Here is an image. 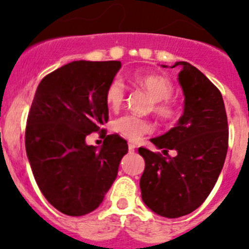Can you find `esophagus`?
Segmentation results:
<instances>
[{"mask_svg": "<svg viewBox=\"0 0 249 249\" xmlns=\"http://www.w3.org/2000/svg\"><path fill=\"white\" fill-rule=\"evenodd\" d=\"M135 149H136L135 143H132V142H129V143H128V151L129 152H135Z\"/></svg>", "mask_w": 249, "mask_h": 249, "instance_id": "esophagus-1", "label": "esophagus"}]
</instances>
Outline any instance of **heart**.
Here are the masks:
<instances>
[{
  "label": "heart",
  "instance_id": "heart-1",
  "mask_svg": "<svg viewBox=\"0 0 249 249\" xmlns=\"http://www.w3.org/2000/svg\"><path fill=\"white\" fill-rule=\"evenodd\" d=\"M135 83L141 89L148 92V94L155 101L153 109L160 114V117L171 118L175 116V105L169 97L173 92L172 83L166 77L156 73L136 74ZM106 103L112 109H118L124 101V86L122 81L114 78L109 82L106 89ZM113 129L123 137L131 141H136L146 133L152 131L151 123L143 118L127 114L118 118L113 122Z\"/></svg>",
  "mask_w": 249,
  "mask_h": 249
}]
</instances>
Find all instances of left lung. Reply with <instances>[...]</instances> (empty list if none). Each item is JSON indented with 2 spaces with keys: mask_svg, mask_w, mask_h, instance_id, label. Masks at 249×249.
I'll return each instance as SVG.
<instances>
[{
  "mask_svg": "<svg viewBox=\"0 0 249 249\" xmlns=\"http://www.w3.org/2000/svg\"><path fill=\"white\" fill-rule=\"evenodd\" d=\"M178 82L184 107L177 124L151 138L162 149L141 147L144 171L140 187L142 201L156 214L178 218L197 210L213 190L228 149V123L221 92L198 68L179 61ZM166 67V66H163ZM173 149L175 158L166 152Z\"/></svg>",
  "mask_w": 249,
  "mask_h": 249,
  "instance_id": "1",
  "label": "left lung"
}]
</instances>
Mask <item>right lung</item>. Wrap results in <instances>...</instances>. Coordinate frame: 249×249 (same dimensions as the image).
I'll list each match as a JSON object with an SVG mask.
<instances>
[{
    "instance_id": "right-lung-1",
    "label": "right lung",
    "mask_w": 249,
    "mask_h": 249,
    "mask_svg": "<svg viewBox=\"0 0 249 249\" xmlns=\"http://www.w3.org/2000/svg\"><path fill=\"white\" fill-rule=\"evenodd\" d=\"M120 68V61H73L47 74L35 93L26 153L42 195L67 215H85L102 203L128 152L118 135L101 147L86 143L92 132L105 133L106 89Z\"/></svg>"
}]
</instances>
